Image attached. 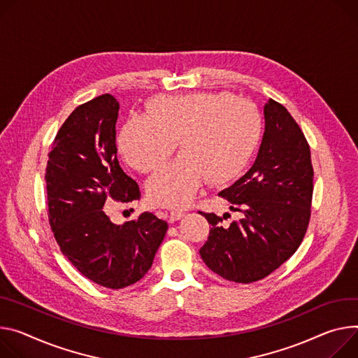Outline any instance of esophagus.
I'll return each instance as SVG.
<instances>
[{
	"label": "esophagus",
	"mask_w": 358,
	"mask_h": 358,
	"mask_svg": "<svg viewBox=\"0 0 358 358\" xmlns=\"http://www.w3.org/2000/svg\"><path fill=\"white\" fill-rule=\"evenodd\" d=\"M182 217H184V213H182V211L174 210V211H170V214H169V221H170V222H174V221L181 220Z\"/></svg>",
	"instance_id": "1"
}]
</instances>
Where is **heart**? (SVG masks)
<instances>
[{"instance_id": "1", "label": "heart", "mask_w": 358, "mask_h": 358, "mask_svg": "<svg viewBox=\"0 0 358 358\" xmlns=\"http://www.w3.org/2000/svg\"><path fill=\"white\" fill-rule=\"evenodd\" d=\"M148 117L129 118L118 134L127 164L152 173L182 155L147 185L148 199L161 207H185L208 180L234 181L248 166L262 137V115L248 100L230 92L159 95L148 101Z\"/></svg>"}]
</instances>
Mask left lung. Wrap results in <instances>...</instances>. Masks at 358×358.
<instances>
[{"instance_id": "left-lung-1", "label": "left lung", "mask_w": 358, "mask_h": 358, "mask_svg": "<svg viewBox=\"0 0 358 358\" xmlns=\"http://www.w3.org/2000/svg\"><path fill=\"white\" fill-rule=\"evenodd\" d=\"M266 129L252 167L220 192L243 218L203 213L211 224L200 248L207 267L234 282L266 278L300 247L310 222L313 177L310 145L287 108L271 100L264 106ZM230 217V214H229Z\"/></svg>"}]
</instances>
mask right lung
<instances>
[{"instance_id": "1", "label": "right lung", "mask_w": 358, "mask_h": 358, "mask_svg": "<svg viewBox=\"0 0 358 358\" xmlns=\"http://www.w3.org/2000/svg\"><path fill=\"white\" fill-rule=\"evenodd\" d=\"M118 110L111 94L78 106L58 129L45 169L48 221L61 252L84 277L113 289L148 273L169 229L151 213L122 225L107 214L110 200L141 197L117 158Z\"/></svg>"}]
</instances>
